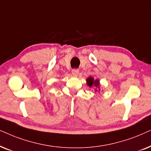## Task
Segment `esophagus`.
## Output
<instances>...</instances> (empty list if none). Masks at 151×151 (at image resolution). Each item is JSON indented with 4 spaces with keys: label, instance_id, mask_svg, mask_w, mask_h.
<instances>
[{
    "label": "esophagus",
    "instance_id": "34e87169",
    "mask_svg": "<svg viewBox=\"0 0 151 151\" xmlns=\"http://www.w3.org/2000/svg\"><path fill=\"white\" fill-rule=\"evenodd\" d=\"M72 74L73 76H77L79 74V70L78 69H73L72 70Z\"/></svg>",
    "mask_w": 151,
    "mask_h": 151
}]
</instances>
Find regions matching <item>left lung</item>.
Listing matches in <instances>:
<instances>
[{"instance_id": "obj_1", "label": "left lung", "mask_w": 151, "mask_h": 151, "mask_svg": "<svg viewBox=\"0 0 151 151\" xmlns=\"http://www.w3.org/2000/svg\"><path fill=\"white\" fill-rule=\"evenodd\" d=\"M87 83H88V85L90 86V87L93 86V87L95 88L96 90H99V80H97V79L94 80L93 78L89 77L87 79ZM97 88H98V90H97Z\"/></svg>"}]
</instances>
